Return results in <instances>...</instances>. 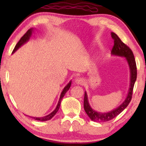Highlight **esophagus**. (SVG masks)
Masks as SVG:
<instances>
[{
	"instance_id": "34e87169",
	"label": "esophagus",
	"mask_w": 146,
	"mask_h": 146,
	"mask_svg": "<svg viewBox=\"0 0 146 146\" xmlns=\"http://www.w3.org/2000/svg\"><path fill=\"white\" fill-rule=\"evenodd\" d=\"M75 84L77 85H84L85 84V80L82 78H78L76 79Z\"/></svg>"
}]
</instances>
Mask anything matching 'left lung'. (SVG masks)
<instances>
[{
    "label": "left lung",
    "mask_w": 146,
    "mask_h": 146,
    "mask_svg": "<svg viewBox=\"0 0 146 146\" xmlns=\"http://www.w3.org/2000/svg\"><path fill=\"white\" fill-rule=\"evenodd\" d=\"M111 38L114 40V45H113L111 52V55L114 56L125 58V61L128 65L129 70V87L127 96L124 101L119 106L113 109L112 110L108 111V112H100V111H96L92 108L89 104L87 92L85 91L84 99V110L92 120L97 121V122H105V121L111 120L126 108L131 101L133 88L137 78L136 64H135L134 56H133L132 51L121 40L116 34L111 33Z\"/></svg>",
    "instance_id": "8db88e82"
}]
</instances>
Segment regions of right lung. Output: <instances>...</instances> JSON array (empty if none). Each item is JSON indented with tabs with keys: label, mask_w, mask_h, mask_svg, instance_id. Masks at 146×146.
Returning a JSON list of instances; mask_svg holds the SVG:
<instances>
[{
	"label": "right lung",
	"mask_w": 146,
	"mask_h": 146,
	"mask_svg": "<svg viewBox=\"0 0 146 146\" xmlns=\"http://www.w3.org/2000/svg\"><path fill=\"white\" fill-rule=\"evenodd\" d=\"M34 30H35V29L32 28V29H29V31L27 32V33H26L25 35L21 38V40H20L19 41V42H18L17 44V45L15 46V48H14L13 51V53H12V54L15 53V52L19 48H21L22 46L25 44V43H27V42L29 41L30 39H31V38L32 36V35H33V33L34 32ZM71 84H72V80L70 81L67 84L66 86L64 88V89L62 90V92L60 94V98H59L57 106H56V107L54 110L52 111V112L50 113H49L48 115H45V116H44V117H32V116H29V117H32V118H34L35 119H36V120L42 121L49 120V119L52 118V117L54 116V115L56 114V113L58 112V110L60 108V104H61L62 100L63 97L64 96L66 92H67L69 90L70 88V86H71ZM28 116H29V115H28Z\"/></svg>",
	"instance_id": "right-lung-1"
}]
</instances>
